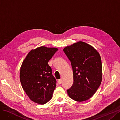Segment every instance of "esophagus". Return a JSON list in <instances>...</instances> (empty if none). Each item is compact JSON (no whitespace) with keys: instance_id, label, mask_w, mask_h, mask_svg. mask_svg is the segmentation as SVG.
Listing matches in <instances>:
<instances>
[{"instance_id":"esophagus-1","label":"esophagus","mask_w":120,"mask_h":120,"mask_svg":"<svg viewBox=\"0 0 120 120\" xmlns=\"http://www.w3.org/2000/svg\"><path fill=\"white\" fill-rule=\"evenodd\" d=\"M61 82H62V81H61V79H60L58 80V83H59V84H61Z\"/></svg>"}]
</instances>
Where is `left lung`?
<instances>
[{"instance_id": "1", "label": "left lung", "mask_w": 120, "mask_h": 120, "mask_svg": "<svg viewBox=\"0 0 120 120\" xmlns=\"http://www.w3.org/2000/svg\"><path fill=\"white\" fill-rule=\"evenodd\" d=\"M63 50L73 71L74 82L67 90L68 95L77 101L88 100L95 94L102 79L100 54L93 46L82 41L67 46Z\"/></svg>"}]
</instances>
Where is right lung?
I'll list each match as a JSON object with an SVG mask.
<instances>
[{"label":"right lung","instance_id":"1","mask_svg":"<svg viewBox=\"0 0 120 120\" xmlns=\"http://www.w3.org/2000/svg\"><path fill=\"white\" fill-rule=\"evenodd\" d=\"M58 50L41 46L32 50L21 65L20 80L30 99L43 105L52 97L56 81L48 63Z\"/></svg>","mask_w":120,"mask_h":120}]
</instances>
